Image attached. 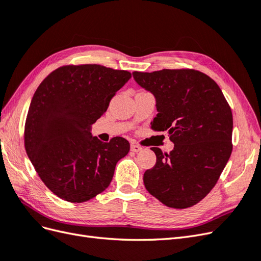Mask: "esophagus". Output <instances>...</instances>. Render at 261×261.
<instances>
[{
    "instance_id": "1",
    "label": "esophagus",
    "mask_w": 261,
    "mask_h": 261,
    "mask_svg": "<svg viewBox=\"0 0 261 261\" xmlns=\"http://www.w3.org/2000/svg\"><path fill=\"white\" fill-rule=\"evenodd\" d=\"M141 149H143V148H141V147L138 146V145H135V144L130 145V150H132L133 152H138V151H140Z\"/></svg>"
}]
</instances>
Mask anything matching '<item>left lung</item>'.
I'll list each match as a JSON object with an SVG mask.
<instances>
[{
	"label": "left lung",
	"instance_id": "8db88e82",
	"mask_svg": "<svg viewBox=\"0 0 261 261\" xmlns=\"http://www.w3.org/2000/svg\"><path fill=\"white\" fill-rule=\"evenodd\" d=\"M134 80L153 93L151 128L168 130L174 149L156 155L144 174L147 191L165 206L185 209L215 187L232 153L233 115L218 84L191 68L134 72Z\"/></svg>",
	"mask_w": 261,
	"mask_h": 261
}]
</instances>
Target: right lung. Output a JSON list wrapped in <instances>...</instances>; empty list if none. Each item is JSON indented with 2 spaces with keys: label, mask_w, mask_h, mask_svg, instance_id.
Here are the masks:
<instances>
[{
  "label": "right lung",
  "mask_w": 261,
  "mask_h": 261,
  "mask_svg": "<svg viewBox=\"0 0 261 261\" xmlns=\"http://www.w3.org/2000/svg\"><path fill=\"white\" fill-rule=\"evenodd\" d=\"M127 70L98 64L64 65L37 88L25 124V148L39 177L63 200L84 202L106 191L129 143H102L91 126L105 114Z\"/></svg>",
  "instance_id": "add662e5"
}]
</instances>
